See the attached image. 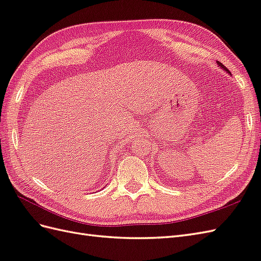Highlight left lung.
I'll use <instances>...</instances> for the list:
<instances>
[{
  "mask_svg": "<svg viewBox=\"0 0 261 261\" xmlns=\"http://www.w3.org/2000/svg\"><path fill=\"white\" fill-rule=\"evenodd\" d=\"M217 65H218V66L220 67V68H222L223 70H225L226 72H228V73H229V75H231V73H230V71H229L228 69H227V68H226V67H225V66H224V65H223L222 63H219V62H217Z\"/></svg>",
  "mask_w": 261,
  "mask_h": 261,
  "instance_id": "1",
  "label": "left lung"
}]
</instances>
